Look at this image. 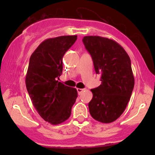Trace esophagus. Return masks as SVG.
Listing matches in <instances>:
<instances>
[{"instance_id": "esophagus-1", "label": "esophagus", "mask_w": 155, "mask_h": 155, "mask_svg": "<svg viewBox=\"0 0 155 155\" xmlns=\"http://www.w3.org/2000/svg\"><path fill=\"white\" fill-rule=\"evenodd\" d=\"M84 90V89H80V88H77V91H78V94H80L82 92V91Z\"/></svg>"}]
</instances>
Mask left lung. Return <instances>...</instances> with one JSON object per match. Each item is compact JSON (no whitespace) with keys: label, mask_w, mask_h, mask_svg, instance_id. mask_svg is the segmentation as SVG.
I'll return each instance as SVG.
<instances>
[{"label":"left lung","mask_w":155,"mask_h":155,"mask_svg":"<svg viewBox=\"0 0 155 155\" xmlns=\"http://www.w3.org/2000/svg\"><path fill=\"white\" fill-rule=\"evenodd\" d=\"M82 41L101 81L98 87L91 90L93 97L88 104L90 113L101 123L114 122L124 113L134 87L130 57L119 44L111 39L85 36Z\"/></svg>","instance_id":"1"}]
</instances>
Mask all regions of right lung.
<instances>
[{"instance_id":"right-lung-1","label":"right lung","mask_w":155,"mask_h":155,"mask_svg":"<svg viewBox=\"0 0 155 155\" xmlns=\"http://www.w3.org/2000/svg\"><path fill=\"white\" fill-rule=\"evenodd\" d=\"M77 37L61 36L44 40L29 59L25 78L27 92L38 114L52 125L60 124L71 116L78 97L75 88L57 80L63 71V57Z\"/></svg>"}]
</instances>
